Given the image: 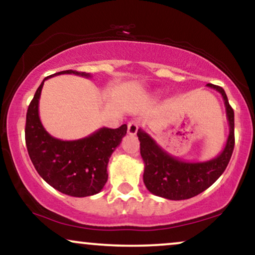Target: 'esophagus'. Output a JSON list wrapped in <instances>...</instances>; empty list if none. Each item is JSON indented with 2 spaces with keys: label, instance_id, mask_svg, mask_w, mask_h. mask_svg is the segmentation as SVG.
<instances>
[{
  "label": "esophagus",
  "instance_id": "obj_1",
  "mask_svg": "<svg viewBox=\"0 0 255 255\" xmlns=\"http://www.w3.org/2000/svg\"><path fill=\"white\" fill-rule=\"evenodd\" d=\"M137 131H138V123H137V122H133V121L130 122V123L128 124V133L133 135V134L137 133Z\"/></svg>",
  "mask_w": 255,
  "mask_h": 255
}]
</instances>
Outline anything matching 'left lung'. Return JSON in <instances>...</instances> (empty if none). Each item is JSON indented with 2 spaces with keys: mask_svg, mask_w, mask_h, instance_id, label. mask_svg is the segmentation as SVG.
<instances>
[{
  "mask_svg": "<svg viewBox=\"0 0 255 255\" xmlns=\"http://www.w3.org/2000/svg\"><path fill=\"white\" fill-rule=\"evenodd\" d=\"M223 96L230 133L226 145L219 156L207 161L181 160L163 150L156 140L139 128L137 132L140 141V154L144 160L143 179L151 193L170 200H184L204 192L224 173L230 163L234 148V111L221 87L207 84Z\"/></svg>",
  "mask_w": 255,
  "mask_h": 255,
  "instance_id": "left-lung-1",
  "label": "left lung"
}]
</instances>
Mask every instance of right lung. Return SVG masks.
Listing matches in <instances>:
<instances>
[{"label":"right lung","instance_id":"obj_1","mask_svg":"<svg viewBox=\"0 0 255 255\" xmlns=\"http://www.w3.org/2000/svg\"><path fill=\"white\" fill-rule=\"evenodd\" d=\"M63 74L91 77L87 72L65 70L43 79L26 111V148L36 171L50 186L71 197L94 196L108 181L109 158L127 134L128 127L102 128L77 140H61L49 134L39 120V97L44 81Z\"/></svg>","mask_w":255,"mask_h":255}]
</instances>
